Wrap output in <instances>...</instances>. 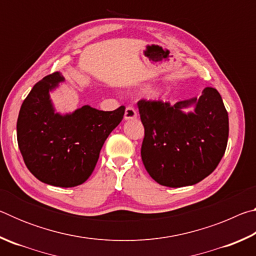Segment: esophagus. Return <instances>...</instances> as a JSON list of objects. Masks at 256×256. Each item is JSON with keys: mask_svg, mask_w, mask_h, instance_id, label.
Instances as JSON below:
<instances>
[{"mask_svg": "<svg viewBox=\"0 0 256 256\" xmlns=\"http://www.w3.org/2000/svg\"><path fill=\"white\" fill-rule=\"evenodd\" d=\"M138 112L136 110V108L133 106H128L126 110H125V114H124V118L125 120H134L136 118Z\"/></svg>", "mask_w": 256, "mask_h": 256, "instance_id": "obj_1", "label": "esophagus"}]
</instances>
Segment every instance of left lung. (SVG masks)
<instances>
[{"instance_id":"8db88e82","label":"left lung","mask_w":256,"mask_h":256,"mask_svg":"<svg viewBox=\"0 0 256 256\" xmlns=\"http://www.w3.org/2000/svg\"><path fill=\"white\" fill-rule=\"evenodd\" d=\"M194 103V113L181 112ZM144 138L141 158L160 185H194L218 166L227 148L228 112L216 89L206 86L200 98L176 102H138Z\"/></svg>"}]
</instances>
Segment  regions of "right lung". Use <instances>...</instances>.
I'll return each mask as SVG.
<instances>
[{
    "instance_id": "add662e5",
    "label": "right lung",
    "mask_w": 256,
    "mask_h": 256,
    "mask_svg": "<svg viewBox=\"0 0 256 256\" xmlns=\"http://www.w3.org/2000/svg\"><path fill=\"white\" fill-rule=\"evenodd\" d=\"M64 76L54 72L34 86L21 105L16 138L24 162L42 183L73 188L89 178L106 138L123 120L125 107L112 112L84 106L62 116L50 92Z\"/></svg>"
}]
</instances>
